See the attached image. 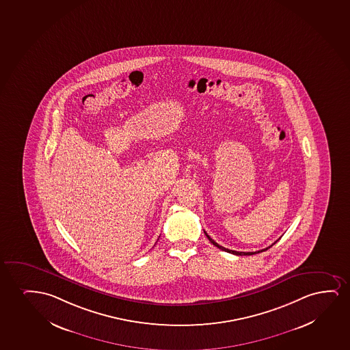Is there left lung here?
<instances>
[{
  "mask_svg": "<svg viewBox=\"0 0 350 350\" xmlns=\"http://www.w3.org/2000/svg\"><path fill=\"white\" fill-rule=\"evenodd\" d=\"M205 235H206V237H208V239H209L210 242H211V243H213V245H216V247H217V248H219V250H224V252H228V253H232V254H235V255L258 254V253H261V252H265V250H267L268 248H271V247H272V245H274V243H275V242H277V241H278V240L275 241V242H274V243H273L272 245H269V247H267V248H265V250H258V252H247V253H245V252H237V250H228V248H224V247H222V245H218L217 242H215V241H213V239H211V237H210L209 235H208V234H206V232H205Z\"/></svg>",
  "mask_w": 350,
  "mask_h": 350,
  "instance_id": "8db88e82",
  "label": "left lung"
}]
</instances>
